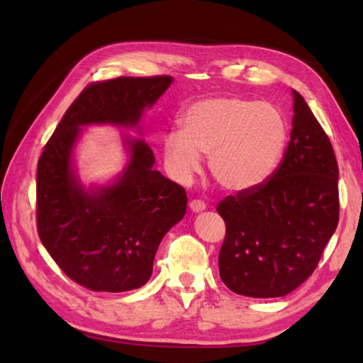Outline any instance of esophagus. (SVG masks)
Returning <instances> with one entry per match:
<instances>
[{
  "instance_id": "obj_1",
  "label": "esophagus",
  "mask_w": 363,
  "mask_h": 363,
  "mask_svg": "<svg viewBox=\"0 0 363 363\" xmlns=\"http://www.w3.org/2000/svg\"><path fill=\"white\" fill-rule=\"evenodd\" d=\"M189 208H190V210H192L194 213H199V211H203L205 208H206V205H205L203 200L195 199V200H190V201H189Z\"/></svg>"
}]
</instances>
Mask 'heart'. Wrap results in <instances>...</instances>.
<instances>
[{
  "label": "heart",
  "mask_w": 363,
  "mask_h": 363,
  "mask_svg": "<svg viewBox=\"0 0 363 363\" xmlns=\"http://www.w3.org/2000/svg\"><path fill=\"white\" fill-rule=\"evenodd\" d=\"M181 131L163 140V153L177 179L186 182L208 153L213 179L229 192L266 182L286 145V123L277 107L235 96L199 99L184 110Z\"/></svg>",
  "instance_id": "heart-1"
}]
</instances>
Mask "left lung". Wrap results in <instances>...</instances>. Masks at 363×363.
Listing matches in <instances>:
<instances>
[{"label": "left lung", "instance_id": "1", "mask_svg": "<svg viewBox=\"0 0 363 363\" xmlns=\"http://www.w3.org/2000/svg\"><path fill=\"white\" fill-rule=\"evenodd\" d=\"M293 130L284 158L266 182L227 195L219 275L251 298L285 296L314 272L340 219L337 163L327 133L293 91Z\"/></svg>", "mask_w": 363, "mask_h": 363}]
</instances>
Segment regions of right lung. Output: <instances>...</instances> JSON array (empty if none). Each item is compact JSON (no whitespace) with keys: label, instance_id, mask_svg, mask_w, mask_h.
I'll list each match as a JSON object with an SVG mask.
<instances>
[{"label":"right lung","instance_id":"right-lung-1","mask_svg":"<svg viewBox=\"0 0 363 363\" xmlns=\"http://www.w3.org/2000/svg\"><path fill=\"white\" fill-rule=\"evenodd\" d=\"M173 78L118 77L86 86L45 145L36 169V229L60 270L91 291L136 290L150 279L162 238L184 218L187 194L153 169V152L130 140L131 160L113 186L89 194L72 173L79 126H130Z\"/></svg>","mask_w":363,"mask_h":363}]
</instances>
